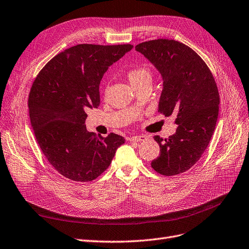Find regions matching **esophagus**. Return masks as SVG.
<instances>
[{
    "mask_svg": "<svg viewBox=\"0 0 249 249\" xmlns=\"http://www.w3.org/2000/svg\"><path fill=\"white\" fill-rule=\"evenodd\" d=\"M147 140V137L146 136H141V135H139V136H134V137H131L130 138V141L131 142H142V141H146Z\"/></svg>",
    "mask_w": 249,
    "mask_h": 249,
    "instance_id": "1",
    "label": "esophagus"
}]
</instances>
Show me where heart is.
Here are the masks:
<instances>
[{
  "label": "heart",
  "mask_w": 249,
  "mask_h": 249,
  "mask_svg": "<svg viewBox=\"0 0 249 249\" xmlns=\"http://www.w3.org/2000/svg\"><path fill=\"white\" fill-rule=\"evenodd\" d=\"M127 78L134 88L146 82H151V72L146 67H136L127 72Z\"/></svg>",
  "instance_id": "b5f03b06"
}]
</instances>
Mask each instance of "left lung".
<instances>
[{
    "label": "left lung",
    "instance_id": "1",
    "mask_svg": "<svg viewBox=\"0 0 249 249\" xmlns=\"http://www.w3.org/2000/svg\"><path fill=\"white\" fill-rule=\"evenodd\" d=\"M162 77L158 112L176 115L174 135L155 136L160 154L154 171L175 176L191 168L205 151L214 132L220 96L213 73L195 51L175 39L158 38L135 47Z\"/></svg>",
    "mask_w": 249,
    "mask_h": 249
}]
</instances>
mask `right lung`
<instances>
[{
  "mask_svg": "<svg viewBox=\"0 0 249 249\" xmlns=\"http://www.w3.org/2000/svg\"><path fill=\"white\" fill-rule=\"evenodd\" d=\"M133 46L81 44L51 59L37 74L28 97L29 118L48 161L67 178L95 180L110 165L124 137L87 131L89 108L100 104L99 86L109 66Z\"/></svg>",
  "mask_w": 249,
  "mask_h": 249,
  "instance_id": "obj_1",
  "label": "right lung"
}]
</instances>
